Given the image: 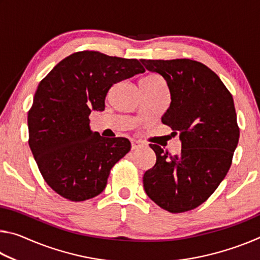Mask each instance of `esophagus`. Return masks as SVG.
I'll use <instances>...</instances> for the list:
<instances>
[{"label":"esophagus","instance_id":"obj_1","mask_svg":"<svg viewBox=\"0 0 260 260\" xmlns=\"http://www.w3.org/2000/svg\"><path fill=\"white\" fill-rule=\"evenodd\" d=\"M141 147H143V142H141L139 140L132 141V150H136V149H140Z\"/></svg>","mask_w":260,"mask_h":260}]
</instances>
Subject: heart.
Wrapping results in <instances>:
<instances>
[{"label": "heart", "mask_w": 260, "mask_h": 260, "mask_svg": "<svg viewBox=\"0 0 260 260\" xmlns=\"http://www.w3.org/2000/svg\"><path fill=\"white\" fill-rule=\"evenodd\" d=\"M141 80H146V81H156V80H161V79L156 76V74H150V76H147L144 77L143 79H141Z\"/></svg>", "instance_id": "b5f03b06"}]
</instances>
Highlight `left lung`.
<instances>
[{
	"label": "left lung",
	"instance_id": "left-lung-1",
	"mask_svg": "<svg viewBox=\"0 0 260 260\" xmlns=\"http://www.w3.org/2000/svg\"><path fill=\"white\" fill-rule=\"evenodd\" d=\"M164 78L171 104L162 124L180 135L181 153L150 144L156 164L143 175L147 195L171 213L192 210L212 195L230 170L240 129L232 94L212 70L191 59H141Z\"/></svg>",
	"mask_w": 260,
	"mask_h": 260
}]
</instances>
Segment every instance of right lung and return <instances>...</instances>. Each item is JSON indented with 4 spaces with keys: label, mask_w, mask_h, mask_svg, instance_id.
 Masks as SVG:
<instances>
[{
    "label": "right lung",
    "mask_w": 260,
    "mask_h": 260,
    "mask_svg": "<svg viewBox=\"0 0 260 260\" xmlns=\"http://www.w3.org/2000/svg\"><path fill=\"white\" fill-rule=\"evenodd\" d=\"M138 59L79 51L60 60L39 83L28 111V144L43 179L64 199L100 195L110 170L131 150L125 138H104L89 126L104 111L113 83L143 73Z\"/></svg>",
    "instance_id": "add662e5"
}]
</instances>
